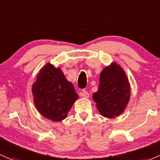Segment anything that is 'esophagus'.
<instances>
[{"mask_svg": "<svg viewBox=\"0 0 160 160\" xmlns=\"http://www.w3.org/2000/svg\"><path fill=\"white\" fill-rule=\"evenodd\" d=\"M80 97H84V98H89V97H90L88 92L85 90H83V91L80 93Z\"/></svg>", "mask_w": 160, "mask_h": 160, "instance_id": "34e87169", "label": "esophagus"}]
</instances>
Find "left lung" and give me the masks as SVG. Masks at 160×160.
Segmentation results:
<instances>
[{
  "label": "left lung",
  "mask_w": 160,
  "mask_h": 160,
  "mask_svg": "<svg viewBox=\"0 0 160 160\" xmlns=\"http://www.w3.org/2000/svg\"><path fill=\"white\" fill-rule=\"evenodd\" d=\"M130 98V84L125 71L112 62L102 70L100 84L93 94L97 110L107 118H114L124 112Z\"/></svg>",
  "instance_id": "left-lung-1"
}]
</instances>
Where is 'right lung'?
Returning <instances> with one entry per match:
<instances>
[{"label": "right lung", "instance_id": "obj_1", "mask_svg": "<svg viewBox=\"0 0 160 160\" xmlns=\"http://www.w3.org/2000/svg\"><path fill=\"white\" fill-rule=\"evenodd\" d=\"M33 102L45 118L54 122L64 120L78 99L74 87L60 67L48 63L40 69L32 86Z\"/></svg>", "mask_w": 160, "mask_h": 160}]
</instances>
